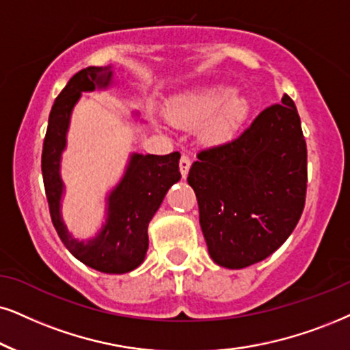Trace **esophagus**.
<instances>
[{
    "label": "esophagus",
    "mask_w": 350,
    "mask_h": 350,
    "mask_svg": "<svg viewBox=\"0 0 350 350\" xmlns=\"http://www.w3.org/2000/svg\"><path fill=\"white\" fill-rule=\"evenodd\" d=\"M189 167H190V158L187 154H183L179 161V170H180V174H183V178H187Z\"/></svg>",
    "instance_id": "obj_1"
}]
</instances>
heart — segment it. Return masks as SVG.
Wrapping results in <instances>:
<instances>
[{
	"label": "heart",
	"instance_id": "obj_1",
	"mask_svg": "<svg viewBox=\"0 0 350 350\" xmlns=\"http://www.w3.org/2000/svg\"><path fill=\"white\" fill-rule=\"evenodd\" d=\"M250 114L245 96L231 88L215 87L198 94L179 96L167 106V118L184 129H198L206 147H223L241 134Z\"/></svg>",
	"mask_w": 350,
	"mask_h": 350
}]
</instances>
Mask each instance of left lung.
<instances>
[{
	"label": "left lung",
	"mask_w": 350,
	"mask_h": 350,
	"mask_svg": "<svg viewBox=\"0 0 350 350\" xmlns=\"http://www.w3.org/2000/svg\"><path fill=\"white\" fill-rule=\"evenodd\" d=\"M197 158L187 183L213 262L241 269L280 249L297 226L307 193V145L294 101L284 95L231 144Z\"/></svg>",
	"instance_id": "obj_1"
}]
</instances>
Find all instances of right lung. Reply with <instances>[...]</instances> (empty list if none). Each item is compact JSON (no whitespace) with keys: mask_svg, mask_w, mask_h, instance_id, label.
Listing matches in <instances>:
<instances>
[{"mask_svg":"<svg viewBox=\"0 0 350 350\" xmlns=\"http://www.w3.org/2000/svg\"><path fill=\"white\" fill-rule=\"evenodd\" d=\"M113 81L111 66L90 68L74 74L53 105L42 152V172L53 226L70 254L83 265L108 274L135 269L148 249V223L160 208L172 184L180 179L179 152L170 154L132 153L122 179L109 192L106 219L100 232L88 241L70 236L61 216L64 184L61 179V154L70 114L82 92L106 88Z\"/></svg>","mask_w":350,"mask_h":350,"instance_id":"1","label":"right lung"}]
</instances>
